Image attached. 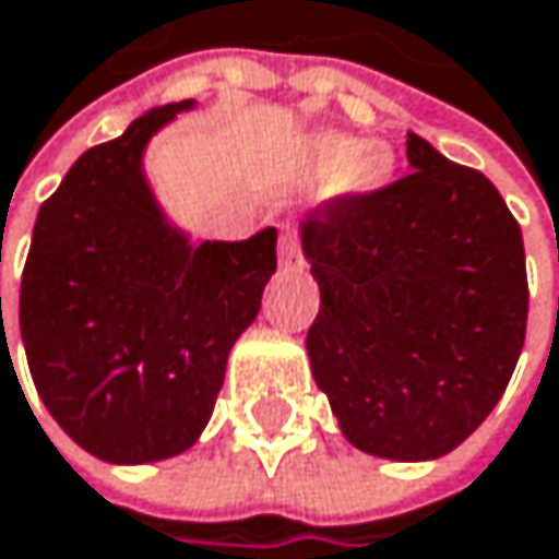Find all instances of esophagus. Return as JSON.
Returning a JSON list of instances; mask_svg holds the SVG:
<instances>
[{
    "label": "esophagus",
    "instance_id": "34e87169",
    "mask_svg": "<svg viewBox=\"0 0 559 559\" xmlns=\"http://www.w3.org/2000/svg\"><path fill=\"white\" fill-rule=\"evenodd\" d=\"M280 263H283L286 270H293V266H299V263H302V257H299V247H296L293 234H283V240H280Z\"/></svg>",
    "mask_w": 559,
    "mask_h": 559
}]
</instances>
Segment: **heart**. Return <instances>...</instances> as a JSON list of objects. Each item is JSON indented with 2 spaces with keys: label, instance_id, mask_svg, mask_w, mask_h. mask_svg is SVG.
<instances>
[{
  "label": "heart",
  "instance_id": "obj_1",
  "mask_svg": "<svg viewBox=\"0 0 559 559\" xmlns=\"http://www.w3.org/2000/svg\"><path fill=\"white\" fill-rule=\"evenodd\" d=\"M296 171L306 181H332L338 194L361 198L394 178V155L381 142H358L345 133H312L299 148Z\"/></svg>",
  "mask_w": 559,
  "mask_h": 559
}]
</instances>
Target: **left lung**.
Segmentation results:
<instances>
[{"label": "left lung", "instance_id": "obj_1", "mask_svg": "<svg viewBox=\"0 0 559 559\" xmlns=\"http://www.w3.org/2000/svg\"><path fill=\"white\" fill-rule=\"evenodd\" d=\"M411 175L299 221L319 283L312 378L345 439L429 462L501 401L527 329L521 227L498 188L407 133Z\"/></svg>", "mask_w": 559, "mask_h": 559}]
</instances>
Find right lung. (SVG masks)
I'll return each instance as SVG.
<instances>
[{"label":"right lung","instance_id":"add662e5","mask_svg":"<svg viewBox=\"0 0 559 559\" xmlns=\"http://www.w3.org/2000/svg\"><path fill=\"white\" fill-rule=\"evenodd\" d=\"M194 100L87 148L41 204L19 325L41 404L91 455L162 462L207 426L234 342L276 273V227L194 243L158 204L145 148Z\"/></svg>","mask_w":559,"mask_h":559}]
</instances>
